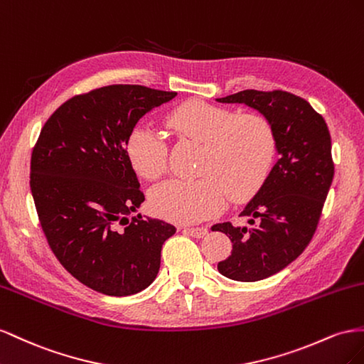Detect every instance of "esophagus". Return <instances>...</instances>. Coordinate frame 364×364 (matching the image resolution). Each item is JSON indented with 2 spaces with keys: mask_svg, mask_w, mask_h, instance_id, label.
<instances>
[{
  "mask_svg": "<svg viewBox=\"0 0 364 364\" xmlns=\"http://www.w3.org/2000/svg\"><path fill=\"white\" fill-rule=\"evenodd\" d=\"M184 233L191 235L192 237H204L207 235L205 227H192V228H184Z\"/></svg>",
  "mask_w": 364,
  "mask_h": 364,
  "instance_id": "esophagus-1",
  "label": "esophagus"
}]
</instances>
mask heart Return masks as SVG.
I'll use <instances>...</instances> for the list:
<instances>
[{"mask_svg": "<svg viewBox=\"0 0 364 364\" xmlns=\"http://www.w3.org/2000/svg\"><path fill=\"white\" fill-rule=\"evenodd\" d=\"M166 124L176 137L203 143L195 180H169L151 191L154 215L192 224L220 213L227 200L241 203L262 188L276 155V136L261 114H236L204 100L173 108ZM128 160L140 176L157 180L169 166V146L161 134L136 127L127 140Z\"/></svg>", "mask_w": 364, "mask_h": 364, "instance_id": "obj_1", "label": "heart"}]
</instances>
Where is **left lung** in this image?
<instances>
[{
  "mask_svg": "<svg viewBox=\"0 0 364 364\" xmlns=\"http://www.w3.org/2000/svg\"><path fill=\"white\" fill-rule=\"evenodd\" d=\"M218 102L245 103L264 114L280 154L240 215L248 218V225L212 227L233 244L218 272L237 282H256L291 264L313 240L334 178L331 136L325 119L305 99L284 90H244Z\"/></svg>",
  "mask_w": 364,
  "mask_h": 364,
  "instance_id": "obj_1",
  "label": "left lung"
}]
</instances>
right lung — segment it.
<instances>
[{
	"mask_svg": "<svg viewBox=\"0 0 364 364\" xmlns=\"http://www.w3.org/2000/svg\"><path fill=\"white\" fill-rule=\"evenodd\" d=\"M176 96L143 85H108L73 96L41 129L30 160V191L46 240L79 282L107 296H131L160 269L175 227L128 221L144 201L128 160L136 123Z\"/></svg>",
	"mask_w": 364,
	"mask_h": 364,
	"instance_id": "right-lung-1",
	"label": "right lung"
}]
</instances>
